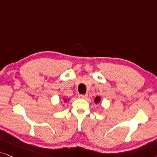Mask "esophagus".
Instances as JSON below:
<instances>
[{"instance_id":"obj_1","label":"esophagus","mask_w":157,"mask_h":157,"mask_svg":"<svg viewBox=\"0 0 157 157\" xmlns=\"http://www.w3.org/2000/svg\"><path fill=\"white\" fill-rule=\"evenodd\" d=\"M87 96L88 94H78V98H80V99H86Z\"/></svg>"}]
</instances>
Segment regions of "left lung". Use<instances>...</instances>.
<instances>
[{
    "label": "left lung",
    "instance_id": "left-lung-1",
    "mask_svg": "<svg viewBox=\"0 0 157 157\" xmlns=\"http://www.w3.org/2000/svg\"><path fill=\"white\" fill-rule=\"evenodd\" d=\"M100 100H101V99H100V97H96V98H94V102H95L96 104L98 103V102L100 101Z\"/></svg>",
    "mask_w": 157,
    "mask_h": 157
}]
</instances>
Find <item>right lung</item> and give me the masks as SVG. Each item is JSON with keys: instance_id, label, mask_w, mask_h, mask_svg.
Masks as SVG:
<instances>
[{"instance_id": "obj_1", "label": "right lung", "mask_w": 157, "mask_h": 157, "mask_svg": "<svg viewBox=\"0 0 157 157\" xmlns=\"http://www.w3.org/2000/svg\"><path fill=\"white\" fill-rule=\"evenodd\" d=\"M65 102H67V100H66V99H65Z\"/></svg>"}]
</instances>
